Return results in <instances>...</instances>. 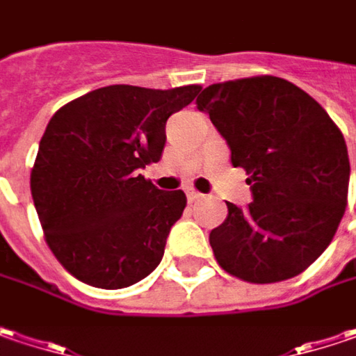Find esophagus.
<instances>
[{
    "instance_id": "esophagus-1",
    "label": "esophagus",
    "mask_w": 356,
    "mask_h": 356,
    "mask_svg": "<svg viewBox=\"0 0 356 356\" xmlns=\"http://www.w3.org/2000/svg\"><path fill=\"white\" fill-rule=\"evenodd\" d=\"M186 198L188 202H198V200L204 198V194H200V192H196V190H186Z\"/></svg>"
}]
</instances>
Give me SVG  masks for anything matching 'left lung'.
<instances>
[{
  "instance_id": "1",
  "label": "left lung",
  "mask_w": 356,
  "mask_h": 356,
  "mask_svg": "<svg viewBox=\"0 0 356 356\" xmlns=\"http://www.w3.org/2000/svg\"><path fill=\"white\" fill-rule=\"evenodd\" d=\"M244 168L252 202L210 232L228 275L268 284L300 275L321 257L347 208L348 152L325 108L275 76L212 83L196 99Z\"/></svg>"
}]
</instances>
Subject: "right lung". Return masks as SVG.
I'll return each mask as SVG.
<instances>
[{"label": "right lung", "instance_id": "right-lung-1", "mask_svg": "<svg viewBox=\"0 0 356 356\" xmlns=\"http://www.w3.org/2000/svg\"><path fill=\"white\" fill-rule=\"evenodd\" d=\"M200 86H106L72 99L45 128L31 168V198L54 257L96 289H126L160 264L186 208L140 168L162 158L166 122Z\"/></svg>", "mask_w": 356, "mask_h": 356}]
</instances>
